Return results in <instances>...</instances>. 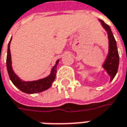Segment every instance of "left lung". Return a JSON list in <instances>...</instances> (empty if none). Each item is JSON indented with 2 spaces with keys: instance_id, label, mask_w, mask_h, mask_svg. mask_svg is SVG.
I'll return each mask as SVG.
<instances>
[{
  "instance_id": "left-lung-1",
  "label": "left lung",
  "mask_w": 127,
  "mask_h": 127,
  "mask_svg": "<svg viewBox=\"0 0 127 127\" xmlns=\"http://www.w3.org/2000/svg\"><path fill=\"white\" fill-rule=\"evenodd\" d=\"M98 21L101 22V26L103 27V29L107 33L109 49L107 55L106 56V58L102 64V67L103 68L104 70L106 71L107 73L110 76L111 82L117 73L119 65V55L118 52L117 45L110 27L100 19Z\"/></svg>"
}]
</instances>
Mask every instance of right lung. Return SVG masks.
I'll list each match as a JSON object with an SVG mask.
<instances>
[{"mask_svg":"<svg viewBox=\"0 0 127 127\" xmlns=\"http://www.w3.org/2000/svg\"><path fill=\"white\" fill-rule=\"evenodd\" d=\"M12 40V37L10 39V41L8 44L7 56V69L9 78L12 83L16 86L18 89H20L22 92L27 94H34L41 93L43 91H46L50 88L52 84L54 81L56 74V68L59 63V59L56 61L54 66H53L50 72V74L47 77L39 79L34 81H24L21 80L15 72L13 71L12 68V61H11V55L10 51V45Z\"/></svg>","mask_w":127,"mask_h":127,"instance_id":"1","label":"right lung"}]
</instances>
